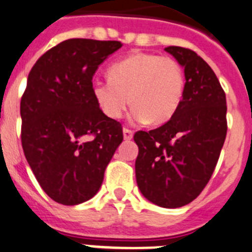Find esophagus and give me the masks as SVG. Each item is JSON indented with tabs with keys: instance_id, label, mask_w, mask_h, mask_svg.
Listing matches in <instances>:
<instances>
[{
	"instance_id": "esophagus-1",
	"label": "esophagus",
	"mask_w": 252,
	"mask_h": 252,
	"mask_svg": "<svg viewBox=\"0 0 252 252\" xmlns=\"http://www.w3.org/2000/svg\"><path fill=\"white\" fill-rule=\"evenodd\" d=\"M123 135H124V139H126V141H130V139L133 138V132L130 130V129L124 128L123 129Z\"/></svg>"
}]
</instances>
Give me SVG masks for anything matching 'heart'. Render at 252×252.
<instances>
[{"mask_svg": "<svg viewBox=\"0 0 252 252\" xmlns=\"http://www.w3.org/2000/svg\"><path fill=\"white\" fill-rule=\"evenodd\" d=\"M109 80H94L91 93L102 113L119 119L129 105H134V122L163 124L174 117L184 97L183 67L171 57L134 53L113 63Z\"/></svg>", "mask_w": 252, "mask_h": 252, "instance_id": "1", "label": "heart"}]
</instances>
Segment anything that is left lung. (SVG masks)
I'll return each instance as SVG.
<instances>
[{"mask_svg": "<svg viewBox=\"0 0 252 252\" xmlns=\"http://www.w3.org/2000/svg\"><path fill=\"white\" fill-rule=\"evenodd\" d=\"M165 50L184 67V97L167 123L134 134L135 179L151 203L179 208L202 192L217 165L227 134L226 94L195 52L181 47Z\"/></svg>", "mask_w": 252, "mask_h": 252, "instance_id": "left-lung-1", "label": "left lung"}]
</instances>
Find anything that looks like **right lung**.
<instances>
[{
	"instance_id": "right-lung-1",
	"label": "right lung",
	"mask_w": 252,
	"mask_h": 252,
	"mask_svg": "<svg viewBox=\"0 0 252 252\" xmlns=\"http://www.w3.org/2000/svg\"><path fill=\"white\" fill-rule=\"evenodd\" d=\"M120 41L68 39L36 61L21 97V143L41 189L76 205L99 191L123 128L96 104L91 84Z\"/></svg>"
}]
</instances>
